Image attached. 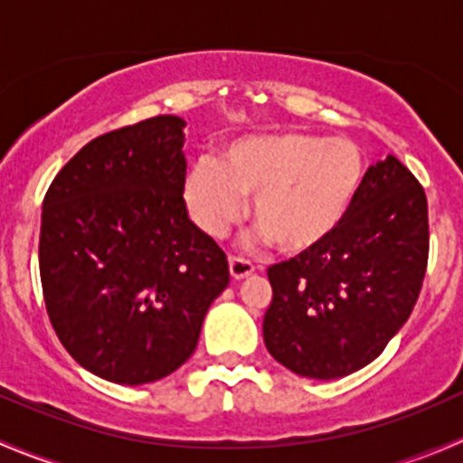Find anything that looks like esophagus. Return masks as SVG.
Masks as SVG:
<instances>
[{
    "mask_svg": "<svg viewBox=\"0 0 463 463\" xmlns=\"http://www.w3.org/2000/svg\"><path fill=\"white\" fill-rule=\"evenodd\" d=\"M228 266H231V278L232 279H244V278H249V275L255 270V266L250 264L249 260H241V258H231V260H228Z\"/></svg>",
    "mask_w": 463,
    "mask_h": 463,
    "instance_id": "34e87169",
    "label": "esophagus"
}]
</instances>
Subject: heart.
I'll use <instances>...</instances> for the list:
<instances>
[{"instance_id": "b5f03b06", "label": "heart", "mask_w": 463, "mask_h": 463, "mask_svg": "<svg viewBox=\"0 0 463 463\" xmlns=\"http://www.w3.org/2000/svg\"><path fill=\"white\" fill-rule=\"evenodd\" d=\"M365 158L345 137L258 134L226 145L219 161H199L184 179L190 219L222 240L250 202V219L282 253L322 244L343 223L361 190Z\"/></svg>"}]
</instances>
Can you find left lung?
<instances>
[{"label": "left lung", "instance_id": "8db88e82", "mask_svg": "<svg viewBox=\"0 0 463 463\" xmlns=\"http://www.w3.org/2000/svg\"><path fill=\"white\" fill-rule=\"evenodd\" d=\"M428 241L423 188L396 156L378 161L322 244L269 269L270 356L318 381L370 365L417 305Z\"/></svg>", "mask_w": 463, "mask_h": 463}]
</instances>
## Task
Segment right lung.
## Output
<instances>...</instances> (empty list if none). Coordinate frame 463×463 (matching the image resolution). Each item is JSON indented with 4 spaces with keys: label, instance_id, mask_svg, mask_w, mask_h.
Returning a JSON list of instances; mask_svg holds the SVG:
<instances>
[{
    "label": "right lung",
    "instance_id": "obj_1",
    "mask_svg": "<svg viewBox=\"0 0 463 463\" xmlns=\"http://www.w3.org/2000/svg\"><path fill=\"white\" fill-rule=\"evenodd\" d=\"M185 120L87 143L42 203L40 278L60 343L91 374L143 385L197 349L228 261L184 203Z\"/></svg>",
    "mask_w": 463,
    "mask_h": 463
}]
</instances>
